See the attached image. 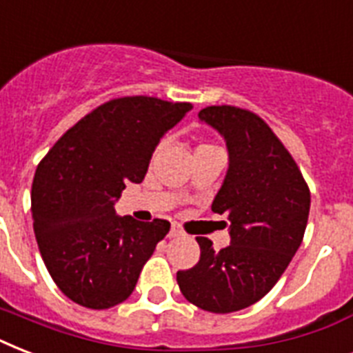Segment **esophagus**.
Wrapping results in <instances>:
<instances>
[{"label":"esophagus","mask_w":353,"mask_h":353,"mask_svg":"<svg viewBox=\"0 0 353 353\" xmlns=\"http://www.w3.org/2000/svg\"><path fill=\"white\" fill-rule=\"evenodd\" d=\"M185 234V232H183V229L179 225H177V223H172V229H170V232H168V236H170V238H176V236H183Z\"/></svg>","instance_id":"esophagus-1"}]
</instances>
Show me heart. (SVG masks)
<instances>
[{
	"instance_id": "b5f03b06",
	"label": "heart",
	"mask_w": 353,
	"mask_h": 353,
	"mask_svg": "<svg viewBox=\"0 0 353 353\" xmlns=\"http://www.w3.org/2000/svg\"><path fill=\"white\" fill-rule=\"evenodd\" d=\"M198 148H212V144H199Z\"/></svg>"
}]
</instances>
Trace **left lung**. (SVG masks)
Here are the masks:
<instances>
[{"label": "left lung", "mask_w": 353, "mask_h": 353, "mask_svg": "<svg viewBox=\"0 0 353 353\" xmlns=\"http://www.w3.org/2000/svg\"><path fill=\"white\" fill-rule=\"evenodd\" d=\"M198 117L225 137L229 170L212 201L227 214L231 245L214 251L198 236L199 260L177 271L183 296L210 313H232L271 291L301 247L310 188L268 122L236 106H207Z\"/></svg>", "instance_id": "1"}]
</instances>
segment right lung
<instances>
[{
  "instance_id": "add662e5",
  "label": "right lung",
  "mask_w": 353,
  "mask_h": 353,
  "mask_svg": "<svg viewBox=\"0 0 353 353\" xmlns=\"http://www.w3.org/2000/svg\"><path fill=\"white\" fill-rule=\"evenodd\" d=\"M190 110V102L157 97L112 99L40 161L30 190L38 249L54 284L80 306L108 310L126 301L170 231L159 218H119L113 203L128 183L143 181L159 139Z\"/></svg>"
}]
</instances>
